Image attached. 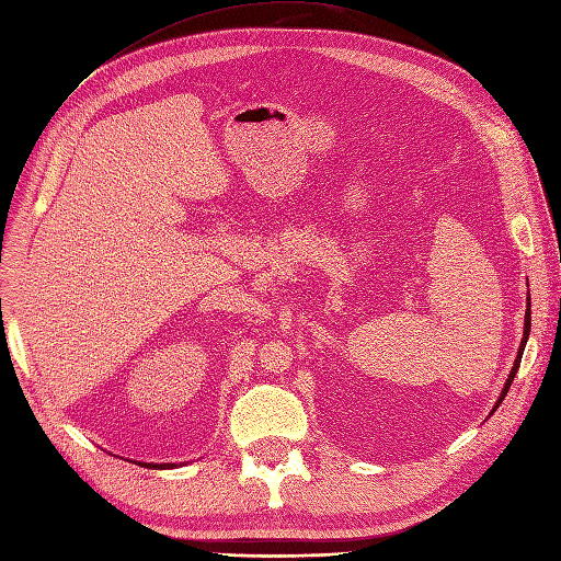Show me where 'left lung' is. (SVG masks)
<instances>
[{
	"mask_svg": "<svg viewBox=\"0 0 561 561\" xmlns=\"http://www.w3.org/2000/svg\"><path fill=\"white\" fill-rule=\"evenodd\" d=\"M529 317H531V312H529V306H527V310H525V331H523V340H520V346H518V356H516L514 367H512V371H510V379H506V383H504V388H502V392H500V399L495 402V407H493L491 413H495V409L502 404V399L506 397V392H510V386H512V381H514V377H516V371H518V365H520V358H523V350H525V342H527V335H529Z\"/></svg>",
	"mask_w": 561,
	"mask_h": 561,
	"instance_id": "obj_1",
	"label": "left lung"
}]
</instances>
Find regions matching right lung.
<instances>
[{
	"mask_svg": "<svg viewBox=\"0 0 561 561\" xmlns=\"http://www.w3.org/2000/svg\"><path fill=\"white\" fill-rule=\"evenodd\" d=\"M141 466H146V468H173V463H162V466H157V463H141Z\"/></svg>",
	"mask_w": 561,
	"mask_h": 561,
	"instance_id": "1",
	"label": "right lung"
}]
</instances>
